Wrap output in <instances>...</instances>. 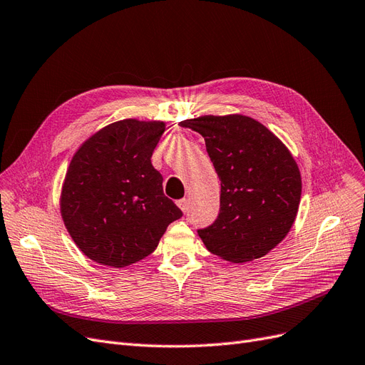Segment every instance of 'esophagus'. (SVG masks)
Returning <instances> with one entry per match:
<instances>
[{"mask_svg": "<svg viewBox=\"0 0 365 365\" xmlns=\"http://www.w3.org/2000/svg\"><path fill=\"white\" fill-rule=\"evenodd\" d=\"M178 206L183 210V212H187V207H190V200L187 198H182L178 202Z\"/></svg>", "mask_w": 365, "mask_h": 365, "instance_id": "esophagus-1", "label": "esophagus"}]
</instances>
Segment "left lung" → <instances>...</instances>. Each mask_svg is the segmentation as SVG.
Segmentation results:
<instances>
[{
    "mask_svg": "<svg viewBox=\"0 0 365 365\" xmlns=\"http://www.w3.org/2000/svg\"><path fill=\"white\" fill-rule=\"evenodd\" d=\"M205 138L221 182L220 214L198 229L206 249L233 264L262 257L296 220L302 178L288 148L244 115H205L180 121Z\"/></svg>",
    "mask_w": 365,
    "mask_h": 365,
    "instance_id": "8db88e82",
    "label": "left lung"
}]
</instances>
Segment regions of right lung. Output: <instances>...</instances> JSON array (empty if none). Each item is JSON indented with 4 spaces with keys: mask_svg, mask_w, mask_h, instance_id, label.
Instances as JSON below:
<instances>
[{
    "mask_svg": "<svg viewBox=\"0 0 365 365\" xmlns=\"http://www.w3.org/2000/svg\"><path fill=\"white\" fill-rule=\"evenodd\" d=\"M162 121L123 120L92 135L65 175L61 212L89 259L127 267L155 252L168 225L183 214L163 194L151 165Z\"/></svg>",
    "mask_w": 365,
    "mask_h": 365,
    "instance_id": "1",
    "label": "right lung"
}]
</instances>
